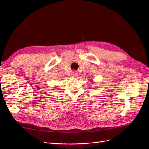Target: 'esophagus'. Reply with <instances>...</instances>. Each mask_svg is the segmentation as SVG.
<instances>
[{"instance_id":"34e87169","label":"esophagus","mask_w":149,"mask_h":149,"mask_svg":"<svg viewBox=\"0 0 149 149\" xmlns=\"http://www.w3.org/2000/svg\"><path fill=\"white\" fill-rule=\"evenodd\" d=\"M77 76H78V73H76V72L73 71V72H72V73H71V76H72V77L76 78Z\"/></svg>"}]
</instances>
